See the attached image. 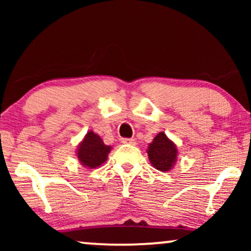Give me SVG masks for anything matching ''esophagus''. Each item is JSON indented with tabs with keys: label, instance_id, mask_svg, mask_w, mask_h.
<instances>
[{
	"label": "esophagus",
	"instance_id": "1",
	"mask_svg": "<svg viewBox=\"0 0 251 251\" xmlns=\"http://www.w3.org/2000/svg\"><path fill=\"white\" fill-rule=\"evenodd\" d=\"M121 142L123 144H129V145H135V144H136V140L132 139V138H122Z\"/></svg>",
	"mask_w": 251,
	"mask_h": 251
}]
</instances>
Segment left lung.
<instances>
[{
  "label": "left lung",
  "mask_w": 251,
  "mask_h": 251,
  "mask_svg": "<svg viewBox=\"0 0 251 251\" xmlns=\"http://www.w3.org/2000/svg\"><path fill=\"white\" fill-rule=\"evenodd\" d=\"M149 157L153 167L160 171H169L177 157V149L164 132H160L150 144Z\"/></svg>",
  "instance_id": "obj_1"
}]
</instances>
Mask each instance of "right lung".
<instances>
[{"label": "right lung", "instance_id": "obj_1", "mask_svg": "<svg viewBox=\"0 0 251 251\" xmlns=\"http://www.w3.org/2000/svg\"><path fill=\"white\" fill-rule=\"evenodd\" d=\"M109 151L111 147L105 145L100 137L95 132L89 131L78 146L77 157L83 166L96 168L105 162Z\"/></svg>", "mask_w": 251, "mask_h": 251}]
</instances>
